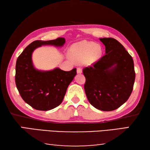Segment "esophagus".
Here are the masks:
<instances>
[{
    "label": "esophagus",
    "instance_id": "34e87169",
    "mask_svg": "<svg viewBox=\"0 0 150 150\" xmlns=\"http://www.w3.org/2000/svg\"><path fill=\"white\" fill-rule=\"evenodd\" d=\"M77 73H82V69H81V67H77Z\"/></svg>",
    "mask_w": 150,
    "mask_h": 150
}]
</instances>
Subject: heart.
Instances as JSON below:
<instances>
[{
	"label": "heart",
	"instance_id": "b5f03b06",
	"mask_svg": "<svg viewBox=\"0 0 150 150\" xmlns=\"http://www.w3.org/2000/svg\"><path fill=\"white\" fill-rule=\"evenodd\" d=\"M70 52L75 62H83L85 61L87 63H92L100 57L102 48L100 45L95 44L92 42L82 41L73 45Z\"/></svg>",
	"mask_w": 150,
	"mask_h": 150
}]
</instances>
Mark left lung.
Instances as JSON below:
<instances>
[{
	"label": "left lung",
	"mask_w": 150,
	"mask_h": 150,
	"mask_svg": "<svg viewBox=\"0 0 150 150\" xmlns=\"http://www.w3.org/2000/svg\"><path fill=\"white\" fill-rule=\"evenodd\" d=\"M106 54L83 69L86 95L94 107L115 110L126 102L132 92L136 73L134 61L117 40L104 38Z\"/></svg>",
	"instance_id": "8db88e82"
}]
</instances>
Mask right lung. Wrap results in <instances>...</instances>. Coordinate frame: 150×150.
Instances as JSON below:
<instances>
[{"label":"right lung","instance_id":"1","mask_svg":"<svg viewBox=\"0 0 150 150\" xmlns=\"http://www.w3.org/2000/svg\"><path fill=\"white\" fill-rule=\"evenodd\" d=\"M63 38L49 41L35 40L25 48L16 60L15 82L20 96L25 102L38 110H49L62 103L70 83L77 75L74 68L65 71L59 68L52 71H40L34 67L32 54L42 45L62 46Z\"/></svg>","mask_w":150,"mask_h":150}]
</instances>
